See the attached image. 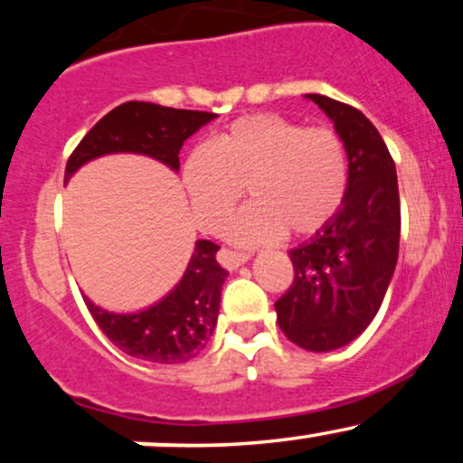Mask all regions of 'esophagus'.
<instances>
[{
    "mask_svg": "<svg viewBox=\"0 0 463 463\" xmlns=\"http://www.w3.org/2000/svg\"><path fill=\"white\" fill-rule=\"evenodd\" d=\"M250 259L248 252H239V250H228V248H222L220 250V263L224 265L228 269H235L239 268L241 263H246Z\"/></svg>",
    "mask_w": 463,
    "mask_h": 463,
    "instance_id": "1",
    "label": "esophagus"
}]
</instances>
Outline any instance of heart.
Listing matches in <instances>:
<instances>
[{
  "mask_svg": "<svg viewBox=\"0 0 463 463\" xmlns=\"http://www.w3.org/2000/svg\"><path fill=\"white\" fill-rule=\"evenodd\" d=\"M183 184L202 231L220 232L246 184L252 202L228 226L237 243L287 232L311 237L342 211L348 191L346 146L326 126L305 128L276 113L239 117L183 163Z\"/></svg>",
  "mask_w": 463,
  "mask_h": 463,
  "instance_id": "obj_1",
  "label": "heart"
}]
</instances>
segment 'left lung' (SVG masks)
<instances>
[{"label": "left lung", "instance_id": "1", "mask_svg": "<svg viewBox=\"0 0 463 463\" xmlns=\"http://www.w3.org/2000/svg\"><path fill=\"white\" fill-rule=\"evenodd\" d=\"M333 119L348 154L342 211L311 241L289 250L294 283L274 302L280 331L296 346H346L374 320L398 261L401 198L383 137L354 106L309 93Z\"/></svg>", "mask_w": 463, "mask_h": 463}]
</instances>
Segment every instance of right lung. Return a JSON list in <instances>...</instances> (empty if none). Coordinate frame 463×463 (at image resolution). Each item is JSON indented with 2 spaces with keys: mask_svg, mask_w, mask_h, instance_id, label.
I'll return each instance as SVG.
<instances>
[{
  "mask_svg": "<svg viewBox=\"0 0 463 463\" xmlns=\"http://www.w3.org/2000/svg\"><path fill=\"white\" fill-rule=\"evenodd\" d=\"M215 119L206 110H184L152 102H126L106 113L78 143L65 167V183L76 169L113 152H137L180 167L183 143ZM220 246L200 239L183 280L161 302L139 313H109L87 298V309L102 333L130 357L152 364H183L209 344L228 272L217 263Z\"/></svg>",
  "mask_w": 463,
  "mask_h": 463,
  "instance_id": "add662e5",
  "label": "right lung"
}]
</instances>
